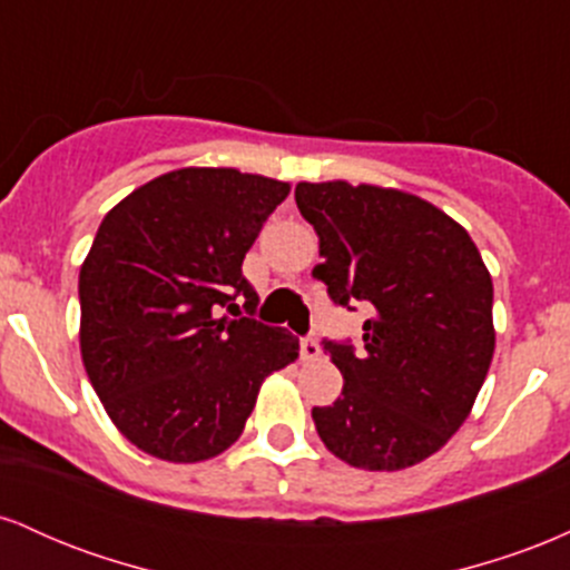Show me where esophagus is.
I'll return each mask as SVG.
<instances>
[{"label": "esophagus", "instance_id": "34e87169", "mask_svg": "<svg viewBox=\"0 0 570 570\" xmlns=\"http://www.w3.org/2000/svg\"><path fill=\"white\" fill-rule=\"evenodd\" d=\"M318 356H322V345H318L316 340L313 337L299 340V358H303V362H316Z\"/></svg>", "mask_w": 570, "mask_h": 570}]
</instances>
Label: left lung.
I'll return each mask as SVG.
<instances>
[{"mask_svg": "<svg viewBox=\"0 0 570 570\" xmlns=\"http://www.w3.org/2000/svg\"><path fill=\"white\" fill-rule=\"evenodd\" d=\"M332 303H367L364 348L324 340L343 394L313 407L330 453L370 472L434 455L466 421L495 348L493 281L474 240L417 195L348 181H299Z\"/></svg>", "mask_w": 570, "mask_h": 570, "instance_id": "8db88e82", "label": "left lung"}]
</instances>
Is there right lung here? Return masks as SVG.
I'll use <instances>...</instances> for the list:
<instances>
[{
    "mask_svg": "<svg viewBox=\"0 0 570 570\" xmlns=\"http://www.w3.org/2000/svg\"><path fill=\"white\" fill-rule=\"evenodd\" d=\"M289 185L179 168L122 198L80 267V351L104 410L144 453L195 463L238 440L271 372L299 356L281 326L240 316V273ZM222 306L238 320L219 317Z\"/></svg>",
    "mask_w": 570,
    "mask_h": 570,
    "instance_id": "right-lung-1",
    "label": "right lung"
}]
</instances>
